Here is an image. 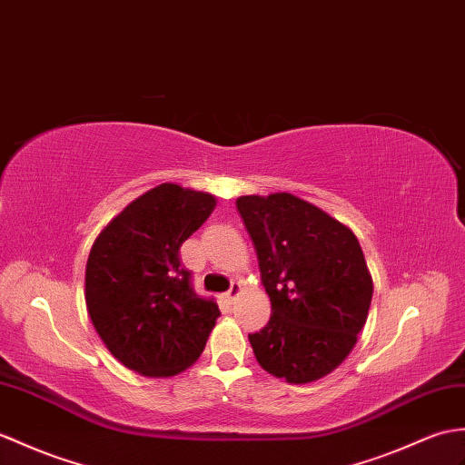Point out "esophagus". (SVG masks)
<instances>
[{
  "label": "esophagus",
  "mask_w": 465,
  "mask_h": 465,
  "mask_svg": "<svg viewBox=\"0 0 465 465\" xmlns=\"http://www.w3.org/2000/svg\"><path fill=\"white\" fill-rule=\"evenodd\" d=\"M242 291H243L242 283H240V282H233V283H232V287H230V291H228V293H225V297H228L230 303H233V301L242 295Z\"/></svg>",
  "instance_id": "obj_1"
}]
</instances>
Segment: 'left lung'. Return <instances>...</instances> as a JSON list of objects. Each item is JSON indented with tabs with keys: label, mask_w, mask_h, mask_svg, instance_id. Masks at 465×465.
<instances>
[{
	"label": "left lung",
	"mask_w": 465,
	"mask_h": 465,
	"mask_svg": "<svg viewBox=\"0 0 465 465\" xmlns=\"http://www.w3.org/2000/svg\"><path fill=\"white\" fill-rule=\"evenodd\" d=\"M272 301L250 334L257 362L291 384L315 382L347 359L372 301V277L356 235L293 193L235 202Z\"/></svg>",
	"instance_id": "8db88e82"
}]
</instances>
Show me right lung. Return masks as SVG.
<instances>
[{
	"instance_id": "1",
	"label": "right lung",
	"mask_w": 465,
	"mask_h": 465,
	"mask_svg": "<svg viewBox=\"0 0 465 465\" xmlns=\"http://www.w3.org/2000/svg\"><path fill=\"white\" fill-rule=\"evenodd\" d=\"M213 208L212 193L166 182L128 203L94 240L84 269L86 311L126 369L166 379L200 359L220 309L193 293L180 245Z\"/></svg>"
}]
</instances>
